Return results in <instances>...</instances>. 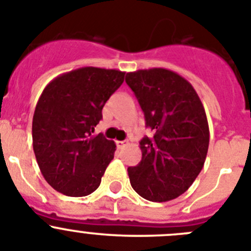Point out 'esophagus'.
I'll return each mask as SVG.
<instances>
[{
  "label": "esophagus",
  "mask_w": 251,
  "mask_h": 251,
  "mask_svg": "<svg viewBox=\"0 0 251 251\" xmlns=\"http://www.w3.org/2000/svg\"><path fill=\"white\" fill-rule=\"evenodd\" d=\"M127 144H128V141H126V140H124V141H116V145H117V148H119V149L125 148Z\"/></svg>",
  "instance_id": "34e87169"
}]
</instances>
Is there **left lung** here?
<instances>
[{
    "instance_id": "obj_1",
    "label": "left lung",
    "mask_w": 251,
    "mask_h": 251,
    "mask_svg": "<svg viewBox=\"0 0 251 251\" xmlns=\"http://www.w3.org/2000/svg\"><path fill=\"white\" fill-rule=\"evenodd\" d=\"M126 83L153 131L140 141L141 161L127 169L131 186L149 201H170L191 186L204 166L209 148L204 106L193 85L171 70L127 72Z\"/></svg>"
}]
</instances>
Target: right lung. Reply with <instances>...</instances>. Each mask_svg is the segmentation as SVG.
Returning <instances> with one entry per match:
<instances>
[{
	"label": "right lung",
	"mask_w": 251,
	"mask_h": 251,
	"mask_svg": "<svg viewBox=\"0 0 251 251\" xmlns=\"http://www.w3.org/2000/svg\"><path fill=\"white\" fill-rule=\"evenodd\" d=\"M124 77L120 70L81 67L42 91L32 120L33 151L45 180L58 193L80 198L100 186L116 145L94 131Z\"/></svg>",
	"instance_id": "add662e5"
}]
</instances>
